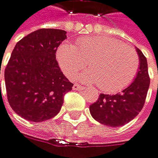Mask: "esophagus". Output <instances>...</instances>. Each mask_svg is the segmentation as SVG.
I'll return each mask as SVG.
<instances>
[{
    "mask_svg": "<svg viewBox=\"0 0 158 158\" xmlns=\"http://www.w3.org/2000/svg\"><path fill=\"white\" fill-rule=\"evenodd\" d=\"M82 87L80 85V84H74V86H73V89L74 90H81Z\"/></svg>",
    "mask_w": 158,
    "mask_h": 158,
    "instance_id": "obj_1",
    "label": "esophagus"
}]
</instances>
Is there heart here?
Listing matches in <instances>:
<instances>
[{
    "label": "heart",
    "instance_id": "heart-1",
    "mask_svg": "<svg viewBox=\"0 0 158 158\" xmlns=\"http://www.w3.org/2000/svg\"><path fill=\"white\" fill-rule=\"evenodd\" d=\"M56 57L60 68L71 80H75L88 63L90 71L78 80L97 83L100 90L109 93L130 84L139 69L137 53L120 40L109 37H86L77 40L76 46L63 44Z\"/></svg>",
    "mask_w": 158,
    "mask_h": 158
}]
</instances>
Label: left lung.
<instances>
[{
    "label": "left lung",
    "instance_id": "8db88e82",
    "mask_svg": "<svg viewBox=\"0 0 158 158\" xmlns=\"http://www.w3.org/2000/svg\"><path fill=\"white\" fill-rule=\"evenodd\" d=\"M136 51L140 61L139 69L130 85L114 95L100 94L98 100L89 107L92 118L104 125H124L136 118L144 107L150 86V77L147 58L137 47Z\"/></svg>",
    "mask_w": 158,
    "mask_h": 158
}]
</instances>
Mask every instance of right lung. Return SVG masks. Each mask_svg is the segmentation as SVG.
<instances>
[{"mask_svg":"<svg viewBox=\"0 0 158 158\" xmlns=\"http://www.w3.org/2000/svg\"><path fill=\"white\" fill-rule=\"evenodd\" d=\"M65 39L64 30L40 29L20 40L12 50L5 81L7 101L21 118L42 122L61 110L64 95L74 85L56 61V50Z\"/></svg>","mask_w":158,"mask_h":158,"instance_id":"1","label":"right lung"}]
</instances>
